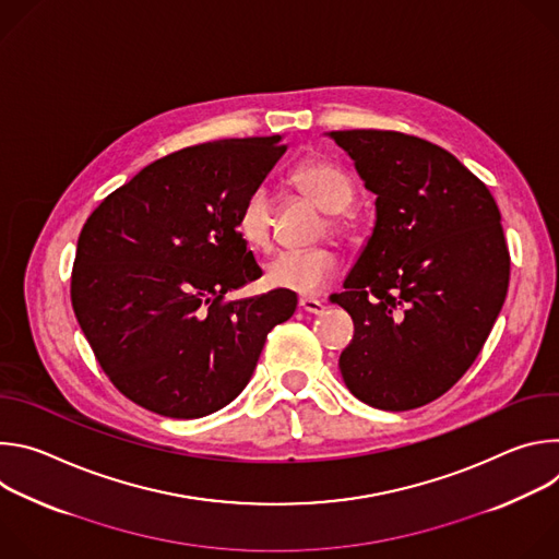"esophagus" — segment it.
<instances>
[{
  "label": "esophagus",
  "instance_id": "1",
  "mask_svg": "<svg viewBox=\"0 0 559 559\" xmlns=\"http://www.w3.org/2000/svg\"><path fill=\"white\" fill-rule=\"evenodd\" d=\"M298 307L305 311V313H323L325 311V302L323 300H316V298H300L298 300Z\"/></svg>",
  "mask_w": 559,
  "mask_h": 559
}]
</instances>
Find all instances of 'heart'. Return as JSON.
<instances>
[{"label":"heart","mask_w":559,"mask_h":559,"mask_svg":"<svg viewBox=\"0 0 559 559\" xmlns=\"http://www.w3.org/2000/svg\"><path fill=\"white\" fill-rule=\"evenodd\" d=\"M289 183L318 207L328 212V229L338 238L356 231L354 214L347 210L356 199L354 179L330 158H307L289 173ZM236 229L254 250L270 248L272 201L263 188L252 190L236 214ZM341 272V259L330 248L287 250L272 257L265 265V281L274 289L298 296L321 294Z\"/></svg>","instance_id":"obj_1"}]
</instances>
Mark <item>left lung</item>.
Returning a JSON list of instances; mask_svg holds the SVG:
<instances>
[{
  "instance_id": "8db88e82",
  "label": "left lung",
  "mask_w": 559,
  "mask_h": 559,
  "mask_svg": "<svg viewBox=\"0 0 559 559\" xmlns=\"http://www.w3.org/2000/svg\"><path fill=\"white\" fill-rule=\"evenodd\" d=\"M376 194V227L336 302L354 321L338 367L376 409L447 393L483 352L511 257L489 188L444 147L393 130H336Z\"/></svg>"
}]
</instances>
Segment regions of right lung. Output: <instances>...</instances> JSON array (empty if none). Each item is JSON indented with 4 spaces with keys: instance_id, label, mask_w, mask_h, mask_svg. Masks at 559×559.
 <instances>
[{
    "instance_id": "right-lung-1",
    "label": "right lung",
    "mask_w": 559,
    "mask_h": 559,
    "mask_svg": "<svg viewBox=\"0 0 559 559\" xmlns=\"http://www.w3.org/2000/svg\"><path fill=\"white\" fill-rule=\"evenodd\" d=\"M287 145L225 139L177 150L108 194L76 241L70 298L110 382L139 407L201 418L250 382L285 289L225 300L261 278L236 214Z\"/></svg>"
}]
</instances>
